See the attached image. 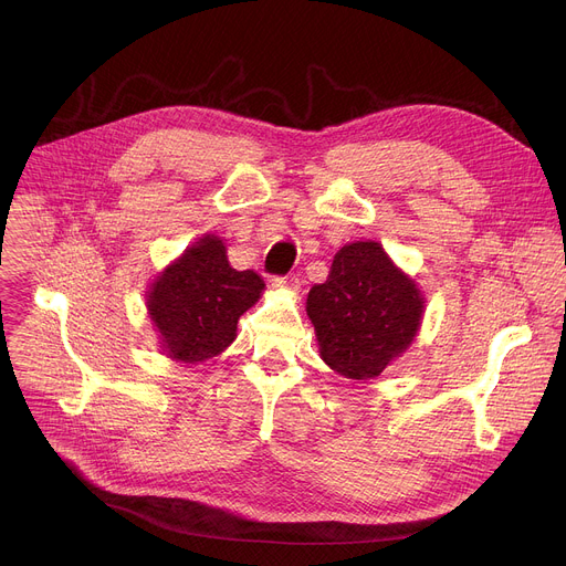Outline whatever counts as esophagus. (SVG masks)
Here are the masks:
<instances>
[{"label":"esophagus","mask_w":566,"mask_h":566,"mask_svg":"<svg viewBox=\"0 0 566 566\" xmlns=\"http://www.w3.org/2000/svg\"><path fill=\"white\" fill-rule=\"evenodd\" d=\"M271 282H273L275 289H289V291L300 289V277L297 275H275Z\"/></svg>","instance_id":"obj_1"}]
</instances>
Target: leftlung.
Segmentation results:
<instances>
[{
  "instance_id": "obj_1",
  "label": "left lung",
  "mask_w": 566,
  "mask_h": 566,
  "mask_svg": "<svg viewBox=\"0 0 566 566\" xmlns=\"http://www.w3.org/2000/svg\"><path fill=\"white\" fill-rule=\"evenodd\" d=\"M319 354L347 378H376L415 340L423 297L376 241H356L334 258L329 277L306 297Z\"/></svg>"
}]
</instances>
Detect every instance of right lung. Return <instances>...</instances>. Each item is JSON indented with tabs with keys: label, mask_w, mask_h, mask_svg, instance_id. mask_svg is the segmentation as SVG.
I'll list each match as a JSON object with an SVG mask.
<instances>
[{
	"label": "right lung",
	"mask_w": 566,
	"mask_h": 566,
	"mask_svg": "<svg viewBox=\"0 0 566 566\" xmlns=\"http://www.w3.org/2000/svg\"><path fill=\"white\" fill-rule=\"evenodd\" d=\"M262 289V275L232 269L221 239L208 234L154 282L147 306L168 356L197 365L234 340L237 319Z\"/></svg>",
	"instance_id": "obj_1"
}]
</instances>
